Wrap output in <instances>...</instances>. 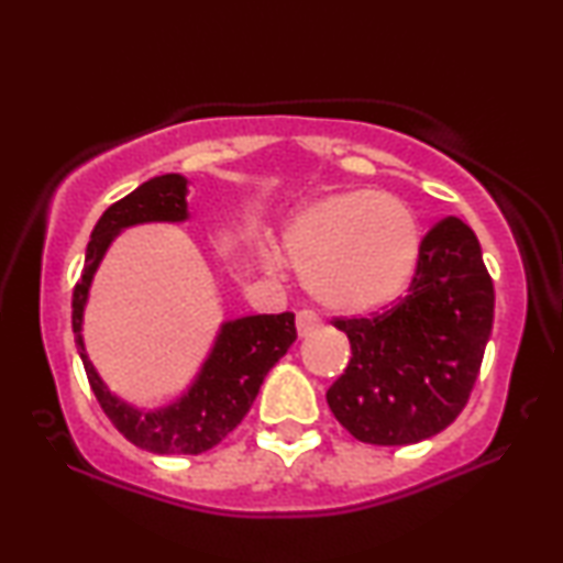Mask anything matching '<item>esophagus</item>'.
<instances>
[{
    "label": "esophagus",
    "mask_w": 563,
    "mask_h": 563,
    "mask_svg": "<svg viewBox=\"0 0 563 563\" xmlns=\"http://www.w3.org/2000/svg\"><path fill=\"white\" fill-rule=\"evenodd\" d=\"M320 325H322V322H320V318H318V314H314L312 310L297 312V333L302 335V338L314 333V330H318Z\"/></svg>",
    "instance_id": "obj_1"
}]
</instances>
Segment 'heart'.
Returning <instances> with one entry per match:
<instances>
[{
    "label": "heart",
    "mask_w": 563,
    "mask_h": 563,
    "mask_svg": "<svg viewBox=\"0 0 563 563\" xmlns=\"http://www.w3.org/2000/svg\"><path fill=\"white\" fill-rule=\"evenodd\" d=\"M284 251L310 295L335 312H372L395 302L412 282L420 228L402 199L374 189L338 191L295 212L282 233ZM276 268L272 251H261Z\"/></svg>",
    "instance_id": "obj_1"
}]
</instances>
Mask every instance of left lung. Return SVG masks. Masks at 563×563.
Instances as JSON below:
<instances>
[{
  "mask_svg": "<svg viewBox=\"0 0 563 563\" xmlns=\"http://www.w3.org/2000/svg\"><path fill=\"white\" fill-rule=\"evenodd\" d=\"M495 287L474 230L443 218L420 243L405 297L368 318H335L351 361L330 384L335 420L361 443L407 445L459 418L479 376Z\"/></svg>",
  "mask_w": 563,
  "mask_h": 563,
  "instance_id": "obj_1",
  "label": "left lung"
}]
</instances>
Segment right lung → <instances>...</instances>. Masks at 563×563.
<instances>
[{
  "label": "right lung",
  "instance_id": "right-lung-1",
  "mask_svg": "<svg viewBox=\"0 0 563 563\" xmlns=\"http://www.w3.org/2000/svg\"><path fill=\"white\" fill-rule=\"evenodd\" d=\"M187 220V179L164 174L145 181L128 197L104 210L91 230L87 258L71 299V328L76 349L84 361L89 387L99 407L130 443L151 453H205L218 445L251 410L264 376L297 341L295 314H253L225 322L218 343L205 361L197 382L179 402L156 412H141L120 402L99 379L95 366L84 353L81 314L87 305L89 284L107 245L122 228L137 222H181Z\"/></svg>",
  "mask_w": 563,
  "mask_h": 563
}]
</instances>
